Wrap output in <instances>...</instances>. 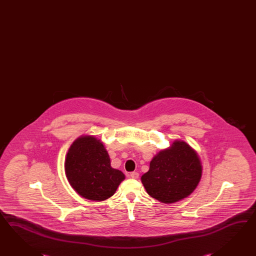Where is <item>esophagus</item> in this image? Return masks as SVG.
I'll use <instances>...</instances> for the list:
<instances>
[{
  "label": "esophagus",
  "instance_id": "34e87169",
  "mask_svg": "<svg viewBox=\"0 0 256 256\" xmlns=\"http://www.w3.org/2000/svg\"><path fill=\"white\" fill-rule=\"evenodd\" d=\"M130 177L132 178H138L140 177V174L138 172H131Z\"/></svg>",
  "mask_w": 256,
  "mask_h": 256
}]
</instances>
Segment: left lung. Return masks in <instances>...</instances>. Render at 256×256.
I'll return each instance as SVG.
<instances>
[{"mask_svg": "<svg viewBox=\"0 0 256 256\" xmlns=\"http://www.w3.org/2000/svg\"><path fill=\"white\" fill-rule=\"evenodd\" d=\"M202 166L197 152L185 141L176 140L156 153L141 182L152 198L174 204L187 198L197 188Z\"/></svg>", "mask_w": 256, "mask_h": 256, "instance_id": "obj_1", "label": "left lung"}]
</instances>
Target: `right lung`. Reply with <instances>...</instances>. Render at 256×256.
<instances>
[{
	"instance_id": "add662e5",
	"label": "right lung",
	"mask_w": 256,
	"mask_h": 256,
	"mask_svg": "<svg viewBox=\"0 0 256 256\" xmlns=\"http://www.w3.org/2000/svg\"><path fill=\"white\" fill-rule=\"evenodd\" d=\"M64 172L68 182L82 198L101 202L114 195L125 175L111 167L108 153L100 138L82 135L68 150Z\"/></svg>"
}]
</instances>
